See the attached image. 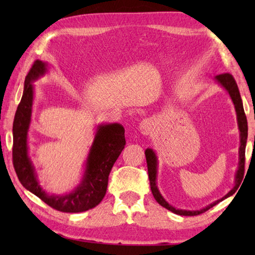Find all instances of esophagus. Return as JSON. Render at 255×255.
Listing matches in <instances>:
<instances>
[{"mask_svg":"<svg viewBox=\"0 0 255 255\" xmlns=\"http://www.w3.org/2000/svg\"><path fill=\"white\" fill-rule=\"evenodd\" d=\"M139 130L143 135H149L153 130V122L150 119H145L140 123Z\"/></svg>","mask_w":255,"mask_h":255,"instance_id":"1","label":"esophagus"}]
</instances>
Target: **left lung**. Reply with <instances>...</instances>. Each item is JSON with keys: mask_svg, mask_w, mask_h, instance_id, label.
Listing matches in <instances>:
<instances>
[{"mask_svg": "<svg viewBox=\"0 0 255 255\" xmlns=\"http://www.w3.org/2000/svg\"><path fill=\"white\" fill-rule=\"evenodd\" d=\"M215 80L221 84L224 89L226 90L230 94V97L232 99L233 103H234L235 107V111H236V116H237V124H239V129H240V149H239V154H240V162H239V169H237L236 175H235V187L233 188L230 192L227 193L226 196H224L222 199H218L217 201L213 202V204L208 205L205 208H202L200 210H184V209H176L173 206H171L170 204H167L165 199L162 197L161 193H159L157 185H156V175H157V157L155 155V152L153 149L147 148L145 150V156H146V162H147V170H148V178H149V183H150V190H152V193L159 205L163 206L164 208H166L167 210L172 211V213L178 214L181 216H197L200 215L202 213H205L208 209H210L211 207H214L215 205H217L218 202L223 201L226 198L231 197L232 195H234V192L236 191L237 187L241 183V180L244 175V165H245V146H247V139H248V120H247V116H245L244 112V108H243V103H242V99H241V94L239 91V88H237V84L233 77L232 74L230 73H224V74H219L215 77Z\"/></svg>", "mask_w": 255, "mask_h": 255, "instance_id": "8db88e82", "label": "left lung"}]
</instances>
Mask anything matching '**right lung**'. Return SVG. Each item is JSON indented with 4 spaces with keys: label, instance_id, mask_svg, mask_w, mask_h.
Segmentation results:
<instances>
[{
    "label": "right lung",
    "instance_id": "right-lung-1",
    "mask_svg": "<svg viewBox=\"0 0 255 255\" xmlns=\"http://www.w3.org/2000/svg\"><path fill=\"white\" fill-rule=\"evenodd\" d=\"M47 66L46 63L38 59L25 76L23 94L13 122V166L21 184L51 208L63 213H82L94 208L106 196L110 171L126 145L125 129L119 124L98 126L81 183L67 195H48L38 182L28 155V130L33 101L32 82L45 74Z\"/></svg>",
    "mask_w": 255,
    "mask_h": 255
}]
</instances>
